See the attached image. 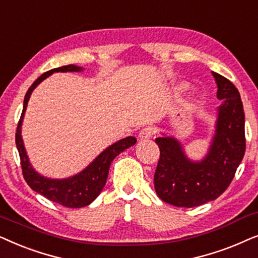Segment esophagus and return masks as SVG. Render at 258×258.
Listing matches in <instances>:
<instances>
[{
	"mask_svg": "<svg viewBox=\"0 0 258 258\" xmlns=\"http://www.w3.org/2000/svg\"><path fill=\"white\" fill-rule=\"evenodd\" d=\"M153 128L152 127H145V128H143L142 131L139 133V139L140 140H147L150 138H152L153 136Z\"/></svg>",
	"mask_w": 258,
	"mask_h": 258,
	"instance_id": "1",
	"label": "esophagus"
}]
</instances>
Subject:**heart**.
<instances>
[{"label":"heart","instance_id":"b5f03b06","mask_svg":"<svg viewBox=\"0 0 258 258\" xmlns=\"http://www.w3.org/2000/svg\"><path fill=\"white\" fill-rule=\"evenodd\" d=\"M188 87L187 84H185V82H183V84H180L179 86H178V88L179 89H186Z\"/></svg>","mask_w":258,"mask_h":258}]
</instances>
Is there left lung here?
<instances>
[{
  "mask_svg": "<svg viewBox=\"0 0 258 258\" xmlns=\"http://www.w3.org/2000/svg\"><path fill=\"white\" fill-rule=\"evenodd\" d=\"M217 84V119L210 146L201 160H192L173 136L156 139L160 158L154 188L161 201L194 208L215 201L226 190L245 152L244 111L238 89L221 74L211 72Z\"/></svg>",
  "mask_w": 258,
  "mask_h": 258,
  "instance_id": "left-lung-1",
  "label": "left lung"
}]
</instances>
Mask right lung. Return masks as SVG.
I'll return each mask as SVG.
<instances>
[{"label":"right lung","mask_w":258,"mask_h":258,"mask_svg":"<svg viewBox=\"0 0 258 258\" xmlns=\"http://www.w3.org/2000/svg\"><path fill=\"white\" fill-rule=\"evenodd\" d=\"M82 71H84L82 67L75 66V64H68V66H62L48 71L41 75L40 78H37L26 93L25 100H23L22 114L21 118H20L19 125H17L15 136L16 147L17 151H19L20 159H21L23 177H25L27 184L37 194L42 195L49 201L59 203L66 208H84L86 205L91 204L104 188L108 177L109 166H111V163L114 160V158L137 143L135 137H126V138L118 140V142L112 144L111 146L102 151L84 170L68 178H61V179H59V178H48L40 174L34 169L33 165L29 161L21 136L23 118H25L30 95H32L34 89L37 87V85H40L44 79L50 77L53 73Z\"/></svg>","instance_id":"obj_1"}]
</instances>
